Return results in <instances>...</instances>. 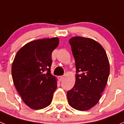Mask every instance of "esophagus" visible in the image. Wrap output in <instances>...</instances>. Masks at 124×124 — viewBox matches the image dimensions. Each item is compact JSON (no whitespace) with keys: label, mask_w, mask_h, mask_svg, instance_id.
<instances>
[{"label":"esophagus","mask_w":124,"mask_h":124,"mask_svg":"<svg viewBox=\"0 0 124 124\" xmlns=\"http://www.w3.org/2000/svg\"><path fill=\"white\" fill-rule=\"evenodd\" d=\"M64 76H59V78H60V81H62V80L64 79Z\"/></svg>","instance_id":"obj_1"}]
</instances>
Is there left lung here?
I'll return each instance as SVG.
<instances>
[{"mask_svg":"<svg viewBox=\"0 0 124 124\" xmlns=\"http://www.w3.org/2000/svg\"><path fill=\"white\" fill-rule=\"evenodd\" d=\"M69 42L77 74L74 87L67 92L68 104L76 110H89L99 101L107 84L109 59L101 45L91 38L74 37Z\"/></svg>","mask_w":124,"mask_h":124,"instance_id":"1","label":"left lung"}]
</instances>
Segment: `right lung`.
<instances>
[{
	"mask_svg": "<svg viewBox=\"0 0 124 124\" xmlns=\"http://www.w3.org/2000/svg\"><path fill=\"white\" fill-rule=\"evenodd\" d=\"M59 45L53 37L28 42L17 51L12 64L16 89L25 104L35 110L51 103L57 79L51 73V53Z\"/></svg>",
	"mask_w": 124,
	"mask_h": 124,
	"instance_id": "add662e5",
	"label": "right lung"
}]
</instances>
